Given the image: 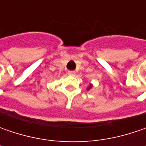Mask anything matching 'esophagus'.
I'll list each match as a JSON object with an SVG mask.
<instances>
[{"label": "esophagus", "mask_w": 146, "mask_h": 146, "mask_svg": "<svg viewBox=\"0 0 146 146\" xmlns=\"http://www.w3.org/2000/svg\"><path fill=\"white\" fill-rule=\"evenodd\" d=\"M68 75H69V76H74L76 75V71H74V70H69V71H68Z\"/></svg>", "instance_id": "34e87169"}]
</instances>
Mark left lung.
<instances>
[{"instance_id":"8db88e82","label":"left lung","mask_w":146,"mask_h":146,"mask_svg":"<svg viewBox=\"0 0 146 146\" xmlns=\"http://www.w3.org/2000/svg\"><path fill=\"white\" fill-rule=\"evenodd\" d=\"M92 87H93V84H89V86L88 87L87 90H89V89H91V88H92Z\"/></svg>"}]
</instances>
